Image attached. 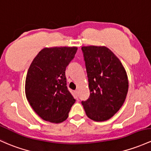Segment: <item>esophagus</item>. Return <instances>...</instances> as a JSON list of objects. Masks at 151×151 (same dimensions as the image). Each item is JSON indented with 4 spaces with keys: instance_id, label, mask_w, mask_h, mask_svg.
<instances>
[{
    "instance_id": "obj_1",
    "label": "esophagus",
    "mask_w": 151,
    "mask_h": 151,
    "mask_svg": "<svg viewBox=\"0 0 151 151\" xmlns=\"http://www.w3.org/2000/svg\"><path fill=\"white\" fill-rule=\"evenodd\" d=\"M78 96V90H74V97L75 98H77Z\"/></svg>"
}]
</instances>
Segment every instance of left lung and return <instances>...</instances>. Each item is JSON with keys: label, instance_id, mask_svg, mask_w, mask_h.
Listing matches in <instances>:
<instances>
[{"label": "left lung", "instance_id": "1", "mask_svg": "<svg viewBox=\"0 0 151 151\" xmlns=\"http://www.w3.org/2000/svg\"><path fill=\"white\" fill-rule=\"evenodd\" d=\"M90 95L82 101L86 115L96 122L109 119L118 111L127 95L126 70L113 52L105 46L82 47Z\"/></svg>", "mask_w": 151, "mask_h": 151}]
</instances>
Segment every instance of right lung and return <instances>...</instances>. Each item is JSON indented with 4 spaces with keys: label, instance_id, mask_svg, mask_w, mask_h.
I'll return each instance as SVG.
<instances>
[{
    "label": "right lung",
    "instance_id": "1",
    "mask_svg": "<svg viewBox=\"0 0 151 151\" xmlns=\"http://www.w3.org/2000/svg\"><path fill=\"white\" fill-rule=\"evenodd\" d=\"M77 50V47H45L30 64L25 94L33 110L45 121H65L75 103L66 86L65 71Z\"/></svg>",
    "mask_w": 151,
    "mask_h": 151
}]
</instances>
